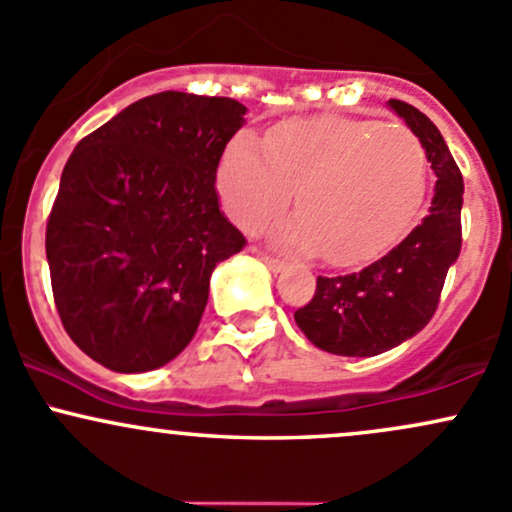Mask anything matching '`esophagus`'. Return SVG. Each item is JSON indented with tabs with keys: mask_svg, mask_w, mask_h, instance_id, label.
I'll return each mask as SVG.
<instances>
[{
	"mask_svg": "<svg viewBox=\"0 0 512 512\" xmlns=\"http://www.w3.org/2000/svg\"><path fill=\"white\" fill-rule=\"evenodd\" d=\"M257 255L262 257V262H265V265L272 269V272H282V269L286 267V262L282 260V257H277V255H269V252H265V250H257Z\"/></svg>",
	"mask_w": 512,
	"mask_h": 512,
	"instance_id": "obj_1",
	"label": "esophagus"
}]
</instances>
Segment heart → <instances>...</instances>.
Wrapping results in <instances>:
<instances>
[{
    "mask_svg": "<svg viewBox=\"0 0 512 512\" xmlns=\"http://www.w3.org/2000/svg\"><path fill=\"white\" fill-rule=\"evenodd\" d=\"M428 187V155L411 128L320 116L274 126L265 153L240 136L218 167V189L235 223L265 226L296 189L299 213L272 230L296 252L330 265L374 260L411 228Z\"/></svg>",
    "mask_w": 512,
    "mask_h": 512,
    "instance_id": "1",
    "label": "heart"
}]
</instances>
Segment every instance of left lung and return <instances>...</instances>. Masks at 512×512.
<instances>
[{"mask_svg": "<svg viewBox=\"0 0 512 512\" xmlns=\"http://www.w3.org/2000/svg\"><path fill=\"white\" fill-rule=\"evenodd\" d=\"M389 106L423 143L437 174L430 213L381 260L362 272L318 277L313 299L294 313L318 350L342 357H374L430 323L449 267L462 250L464 182L445 138L423 111L401 99Z\"/></svg>", "mask_w": 512, "mask_h": 512, "instance_id": "1", "label": "left lung"}]
</instances>
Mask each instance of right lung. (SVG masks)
Returning <instances> with one entry per match:
<instances>
[{
  "mask_svg": "<svg viewBox=\"0 0 512 512\" xmlns=\"http://www.w3.org/2000/svg\"><path fill=\"white\" fill-rule=\"evenodd\" d=\"M228 97L160 92L77 143L46 226L58 316L111 372L162 367L194 338L218 262L245 247L216 170L245 123Z\"/></svg>",
  "mask_w": 512,
  "mask_h": 512,
  "instance_id": "1",
  "label": "right lung"
}]
</instances>
